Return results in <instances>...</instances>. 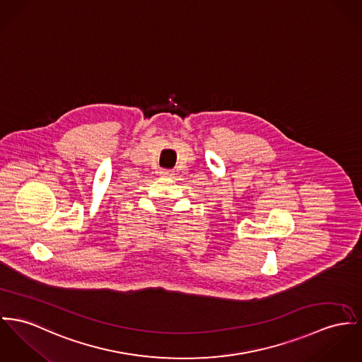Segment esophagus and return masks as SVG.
<instances>
[{
	"instance_id": "1",
	"label": "esophagus",
	"mask_w": 362,
	"mask_h": 362,
	"mask_svg": "<svg viewBox=\"0 0 362 362\" xmlns=\"http://www.w3.org/2000/svg\"><path fill=\"white\" fill-rule=\"evenodd\" d=\"M160 176H161V177H172V176H173V170H170V169H163V170L160 172Z\"/></svg>"
}]
</instances>
